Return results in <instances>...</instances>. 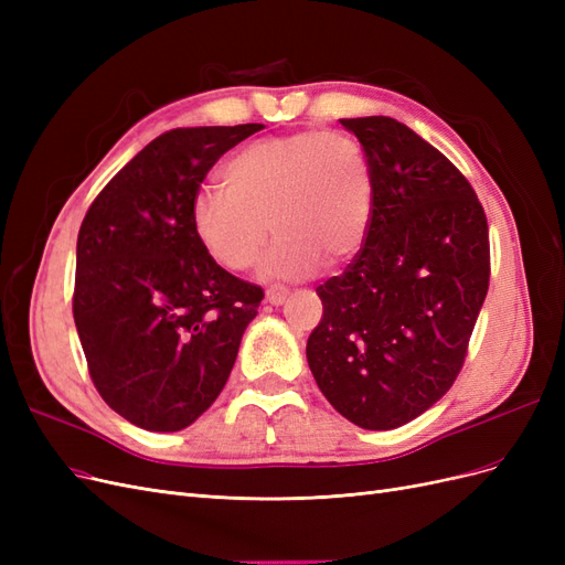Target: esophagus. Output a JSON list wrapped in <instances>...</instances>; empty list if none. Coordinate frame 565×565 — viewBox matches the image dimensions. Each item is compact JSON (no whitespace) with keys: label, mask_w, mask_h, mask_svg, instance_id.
<instances>
[{"label":"esophagus","mask_w":565,"mask_h":565,"mask_svg":"<svg viewBox=\"0 0 565 565\" xmlns=\"http://www.w3.org/2000/svg\"><path fill=\"white\" fill-rule=\"evenodd\" d=\"M287 289L285 287H280V285H270L268 289H266V301L270 303V306H280L285 299H287Z\"/></svg>","instance_id":"obj_1"}]
</instances>
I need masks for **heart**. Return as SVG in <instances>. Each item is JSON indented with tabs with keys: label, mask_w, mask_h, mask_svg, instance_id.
Returning a JSON list of instances; mask_svg holds the SVG:
<instances>
[{
	"label": "heart",
	"mask_w": 565,
	"mask_h": 565,
	"mask_svg": "<svg viewBox=\"0 0 565 565\" xmlns=\"http://www.w3.org/2000/svg\"><path fill=\"white\" fill-rule=\"evenodd\" d=\"M221 179L224 185L198 191L193 228L212 259L228 270H247L270 228L278 237L262 262L266 278H309L322 259L344 264L365 243L372 169L349 131L268 136L237 150Z\"/></svg>",
	"instance_id": "1"
}]
</instances>
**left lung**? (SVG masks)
Listing matches in <instances>:
<instances>
[{
    "label": "left lung",
    "instance_id": "1",
    "mask_svg": "<svg viewBox=\"0 0 565 565\" xmlns=\"http://www.w3.org/2000/svg\"><path fill=\"white\" fill-rule=\"evenodd\" d=\"M341 125L367 152L372 221L347 270L316 287L306 358L339 415L386 431L446 396L465 365L490 282L488 218L467 177L398 119Z\"/></svg>",
    "mask_w": 565,
    "mask_h": 565
}]
</instances>
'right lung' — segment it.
<instances>
[{
  "label": "right lung",
  "instance_id": "obj_1",
  "mask_svg": "<svg viewBox=\"0 0 565 565\" xmlns=\"http://www.w3.org/2000/svg\"><path fill=\"white\" fill-rule=\"evenodd\" d=\"M264 125L160 134L96 195L77 235L73 316L96 391L148 431H181L233 370L264 289L198 241L193 200L226 150Z\"/></svg>",
  "mask_w": 565,
  "mask_h": 565
}]
</instances>
